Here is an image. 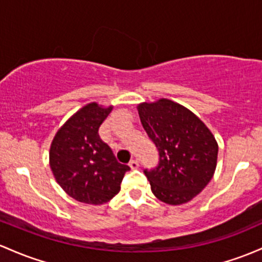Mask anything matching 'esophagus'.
<instances>
[{
    "label": "esophagus",
    "instance_id": "1",
    "mask_svg": "<svg viewBox=\"0 0 262 262\" xmlns=\"http://www.w3.org/2000/svg\"><path fill=\"white\" fill-rule=\"evenodd\" d=\"M129 166H130V169H138L139 168V162L136 159L130 160V162H129Z\"/></svg>",
    "mask_w": 262,
    "mask_h": 262
}]
</instances>
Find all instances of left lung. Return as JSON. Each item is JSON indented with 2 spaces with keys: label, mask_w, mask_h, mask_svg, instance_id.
Segmentation results:
<instances>
[{
  "label": "left lung",
  "mask_w": 262,
  "mask_h": 262,
  "mask_svg": "<svg viewBox=\"0 0 262 262\" xmlns=\"http://www.w3.org/2000/svg\"><path fill=\"white\" fill-rule=\"evenodd\" d=\"M140 122L159 150V164L144 170L157 199L182 205L208 185L217 163L216 139L199 117L179 103L160 98L138 104Z\"/></svg>",
  "instance_id": "obj_1"
}]
</instances>
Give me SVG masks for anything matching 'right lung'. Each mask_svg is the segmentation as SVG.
<instances>
[{
	"label": "right lung",
	"instance_id": "obj_1",
	"mask_svg": "<svg viewBox=\"0 0 262 262\" xmlns=\"http://www.w3.org/2000/svg\"><path fill=\"white\" fill-rule=\"evenodd\" d=\"M113 111L92 102L77 111L57 130L50 148V166L56 182L79 203L102 205L120 190L129 166L118 163L99 138L100 124Z\"/></svg>",
	"mask_w": 262,
	"mask_h": 262
}]
</instances>
